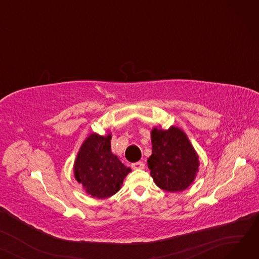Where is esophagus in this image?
Segmentation results:
<instances>
[{
    "label": "esophagus",
    "mask_w": 259,
    "mask_h": 259,
    "mask_svg": "<svg viewBox=\"0 0 259 259\" xmlns=\"http://www.w3.org/2000/svg\"><path fill=\"white\" fill-rule=\"evenodd\" d=\"M131 167L134 170H142L145 168V164L143 161H137V162H134V164H132Z\"/></svg>",
    "instance_id": "1"
}]
</instances>
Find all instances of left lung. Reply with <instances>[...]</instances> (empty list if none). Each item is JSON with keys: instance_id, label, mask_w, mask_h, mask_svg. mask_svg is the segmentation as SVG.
I'll use <instances>...</instances> for the list:
<instances>
[{"instance_id": "obj_1", "label": "left lung", "mask_w": 259, "mask_h": 259, "mask_svg": "<svg viewBox=\"0 0 259 259\" xmlns=\"http://www.w3.org/2000/svg\"><path fill=\"white\" fill-rule=\"evenodd\" d=\"M152 154L147 162L154 183L168 192H181L191 185L198 172L199 157L187 134L179 127L151 131Z\"/></svg>"}]
</instances>
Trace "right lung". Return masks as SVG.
<instances>
[{"mask_svg": "<svg viewBox=\"0 0 259 259\" xmlns=\"http://www.w3.org/2000/svg\"><path fill=\"white\" fill-rule=\"evenodd\" d=\"M73 172L86 193L103 199L119 191L131 169L111 152V133H91L79 148Z\"/></svg>", "mask_w": 259, "mask_h": 259, "instance_id": "1", "label": "right lung"}]
</instances>
